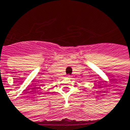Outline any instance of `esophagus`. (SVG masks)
I'll use <instances>...</instances> for the list:
<instances>
[{
	"label": "esophagus",
	"mask_w": 130,
	"mask_h": 130,
	"mask_svg": "<svg viewBox=\"0 0 130 130\" xmlns=\"http://www.w3.org/2000/svg\"><path fill=\"white\" fill-rule=\"evenodd\" d=\"M67 77H68V78H71V75H67Z\"/></svg>",
	"instance_id": "1"
}]
</instances>
